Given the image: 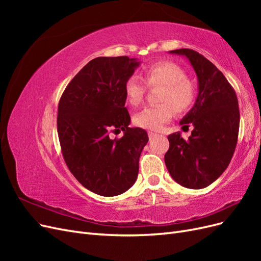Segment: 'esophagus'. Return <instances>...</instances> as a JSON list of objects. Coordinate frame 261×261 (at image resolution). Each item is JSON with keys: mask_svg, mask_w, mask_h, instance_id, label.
<instances>
[{"mask_svg": "<svg viewBox=\"0 0 261 261\" xmlns=\"http://www.w3.org/2000/svg\"><path fill=\"white\" fill-rule=\"evenodd\" d=\"M156 134L155 133H153V132H148V136H149V138H152L153 136H155Z\"/></svg>", "mask_w": 261, "mask_h": 261, "instance_id": "34e87169", "label": "esophagus"}]
</instances>
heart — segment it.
<instances>
[{
  "label": "heart",
  "instance_id": "b5f03b06",
  "mask_svg": "<svg viewBox=\"0 0 261 261\" xmlns=\"http://www.w3.org/2000/svg\"><path fill=\"white\" fill-rule=\"evenodd\" d=\"M143 77L149 87L161 86L158 94V101L161 103L146 107L135 115L134 123L139 127L160 129L163 124L171 120L173 109L180 113L193 106L196 97L195 85L174 63H152L144 68ZM144 80L137 75H132L125 82V97L133 107L139 106L144 99L146 93Z\"/></svg>",
  "mask_w": 261,
  "mask_h": 261
}]
</instances>
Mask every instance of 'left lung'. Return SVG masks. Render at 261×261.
<instances>
[{
	"mask_svg": "<svg viewBox=\"0 0 261 261\" xmlns=\"http://www.w3.org/2000/svg\"><path fill=\"white\" fill-rule=\"evenodd\" d=\"M186 57L198 77L199 92L195 106L180 121L194 126L185 140L179 133L168 136L164 155L171 176L179 185L199 189L213 183L231 162L239 138L240 109L233 87L222 72L192 49L170 51Z\"/></svg>",
	"mask_w": 261,
	"mask_h": 261,
	"instance_id": "obj_1",
	"label": "left lung"
}]
</instances>
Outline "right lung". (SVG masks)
I'll use <instances>...</instances> for the list:
<instances>
[{"mask_svg":"<svg viewBox=\"0 0 261 261\" xmlns=\"http://www.w3.org/2000/svg\"><path fill=\"white\" fill-rule=\"evenodd\" d=\"M139 62L128 57L91 60L67 85L59 102L58 134L70 173L92 193L116 196L136 181L145 129L128 127L124 85ZM123 130L121 139L109 133Z\"/></svg>","mask_w":261,"mask_h":261,"instance_id":"right-lung-1","label":"right lung"}]
</instances>
